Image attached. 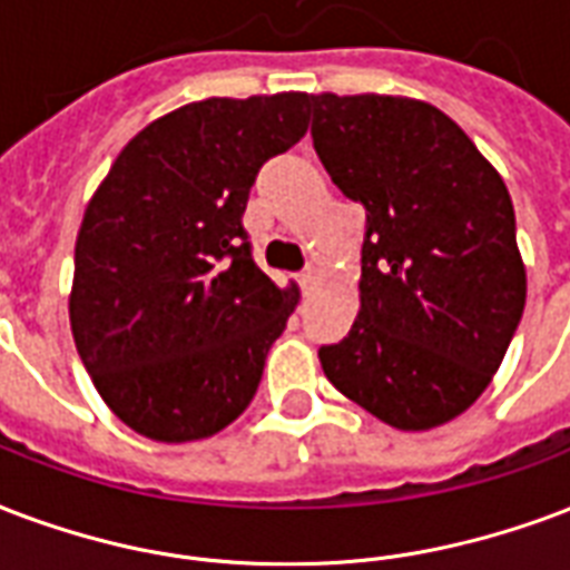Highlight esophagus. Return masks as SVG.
I'll return each instance as SVG.
<instances>
[{
  "label": "esophagus",
  "mask_w": 570,
  "mask_h": 570,
  "mask_svg": "<svg viewBox=\"0 0 570 570\" xmlns=\"http://www.w3.org/2000/svg\"><path fill=\"white\" fill-rule=\"evenodd\" d=\"M320 277H323V272H320V268L316 266H307L302 272V275H298V284L304 286V289H314L316 284H320Z\"/></svg>",
  "instance_id": "obj_1"
}]
</instances>
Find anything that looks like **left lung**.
Returning a JSON list of instances; mask_svg holds the SVG:
<instances>
[{"instance_id": "1", "label": "left lung", "mask_w": 570, "mask_h": 570, "mask_svg": "<svg viewBox=\"0 0 570 570\" xmlns=\"http://www.w3.org/2000/svg\"><path fill=\"white\" fill-rule=\"evenodd\" d=\"M314 149L367 212L362 311L320 362L397 430L458 419L488 389L527 304L514 206L493 164L433 104L311 95Z\"/></svg>"}]
</instances>
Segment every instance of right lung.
<instances>
[{
    "mask_svg": "<svg viewBox=\"0 0 570 570\" xmlns=\"http://www.w3.org/2000/svg\"><path fill=\"white\" fill-rule=\"evenodd\" d=\"M304 92L206 98L112 160L73 247L71 332L104 403L155 442H194L247 410L298 304L242 227L268 158L307 130Z\"/></svg>",
    "mask_w": 570,
    "mask_h": 570,
    "instance_id": "1",
    "label": "right lung"
}]
</instances>
